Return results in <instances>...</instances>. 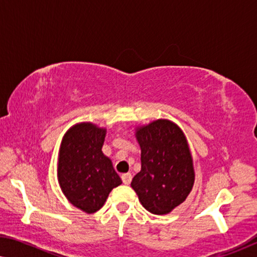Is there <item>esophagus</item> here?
<instances>
[{
	"mask_svg": "<svg viewBox=\"0 0 257 257\" xmlns=\"http://www.w3.org/2000/svg\"><path fill=\"white\" fill-rule=\"evenodd\" d=\"M121 178L122 182H123L125 185H129L130 182H132V175H130V173H123V175L121 176Z\"/></svg>",
	"mask_w": 257,
	"mask_h": 257,
	"instance_id": "obj_1",
	"label": "esophagus"
}]
</instances>
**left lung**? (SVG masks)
Instances as JSON below:
<instances>
[{"mask_svg":"<svg viewBox=\"0 0 257 257\" xmlns=\"http://www.w3.org/2000/svg\"><path fill=\"white\" fill-rule=\"evenodd\" d=\"M135 136L142 165L132 187L147 211L168 214L193 187V161L186 137L176 123L162 118L137 128Z\"/></svg>","mask_w":257,"mask_h":257,"instance_id":"1","label":"left lung"}]
</instances>
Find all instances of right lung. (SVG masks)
<instances>
[{
  "label": "right lung",
  "instance_id": "add662e5",
  "mask_svg": "<svg viewBox=\"0 0 257 257\" xmlns=\"http://www.w3.org/2000/svg\"><path fill=\"white\" fill-rule=\"evenodd\" d=\"M106 129L81 122L67 130L58 158V180L65 196L88 214L102 207L122 180L102 153Z\"/></svg>",
  "mask_w": 257,
  "mask_h": 257
}]
</instances>
